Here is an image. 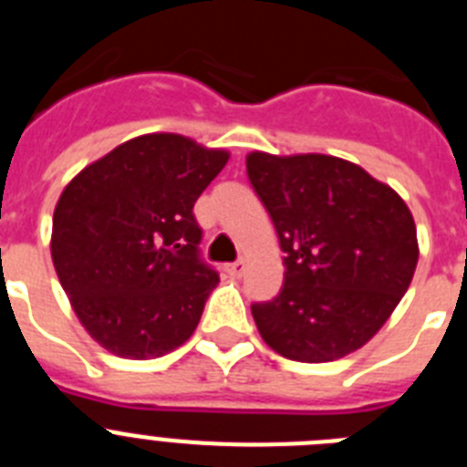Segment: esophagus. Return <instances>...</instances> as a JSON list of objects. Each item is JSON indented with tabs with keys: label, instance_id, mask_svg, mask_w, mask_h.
<instances>
[{
	"label": "esophagus",
	"instance_id": "obj_1",
	"mask_svg": "<svg viewBox=\"0 0 467 467\" xmlns=\"http://www.w3.org/2000/svg\"><path fill=\"white\" fill-rule=\"evenodd\" d=\"M224 271H226V274L231 275V278H241V275H243V271H245V264H243V262L226 264V266H224Z\"/></svg>",
	"mask_w": 467,
	"mask_h": 467
}]
</instances>
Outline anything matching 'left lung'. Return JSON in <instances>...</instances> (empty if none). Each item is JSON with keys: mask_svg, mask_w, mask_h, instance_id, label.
Instances as JSON below:
<instances>
[{"mask_svg": "<svg viewBox=\"0 0 467 467\" xmlns=\"http://www.w3.org/2000/svg\"><path fill=\"white\" fill-rule=\"evenodd\" d=\"M245 166L285 253L278 296L253 304L262 339L296 362L362 348L414 278L411 210L395 189L337 156L250 151Z\"/></svg>", "mask_w": 467, "mask_h": 467, "instance_id": "obj_1", "label": "left lung"}]
</instances>
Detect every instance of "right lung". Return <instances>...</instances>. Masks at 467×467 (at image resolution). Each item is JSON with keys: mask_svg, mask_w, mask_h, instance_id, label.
I'll list each match as a JSON object with an SVG mask.
<instances>
[{"mask_svg": "<svg viewBox=\"0 0 467 467\" xmlns=\"http://www.w3.org/2000/svg\"><path fill=\"white\" fill-rule=\"evenodd\" d=\"M229 151L150 133L86 166L53 213L51 257L74 313L105 350L151 360L182 346L220 283L198 257L193 203Z\"/></svg>", "mask_w": 467, "mask_h": 467, "instance_id": "right-lung-1", "label": "right lung"}]
</instances>
